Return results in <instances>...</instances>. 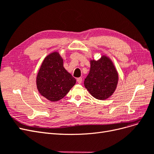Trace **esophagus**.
I'll list each match as a JSON object with an SVG mask.
<instances>
[{"instance_id":"34e87169","label":"esophagus","mask_w":154,"mask_h":154,"mask_svg":"<svg viewBox=\"0 0 154 154\" xmlns=\"http://www.w3.org/2000/svg\"><path fill=\"white\" fill-rule=\"evenodd\" d=\"M77 82L79 83V84H80V83H82V78H78L77 79Z\"/></svg>"}]
</instances>
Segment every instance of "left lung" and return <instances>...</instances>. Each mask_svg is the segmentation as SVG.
Wrapping results in <instances>:
<instances>
[{
  "instance_id": "1",
  "label": "left lung",
  "mask_w": 154,
  "mask_h": 154,
  "mask_svg": "<svg viewBox=\"0 0 154 154\" xmlns=\"http://www.w3.org/2000/svg\"><path fill=\"white\" fill-rule=\"evenodd\" d=\"M118 82V73L109 57L102 56L99 60H91L89 73L84 85L90 94L100 100L112 95Z\"/></svg>"
}]
</instances>
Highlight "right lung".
Returning a JSON list of instances; mask_svg holds the SVG:
<instances>
[{
  "label": "right lung",
  "mask_w": 154,
  "mask_h": 154,
  "mask_svg": "<svg viewBox=\"0 0 154 154\" xmlns=\"http://www.w3.org/2000/svg\"><path fill=\"white\" fill-rule=\"evenodd\" d=\"M76 82L63 67V59L58 52L51 53L45 58L36 77L40 94L51 101L62 99Z\"/></svg>",
  "instance_id": "1"
}]
</instances>
